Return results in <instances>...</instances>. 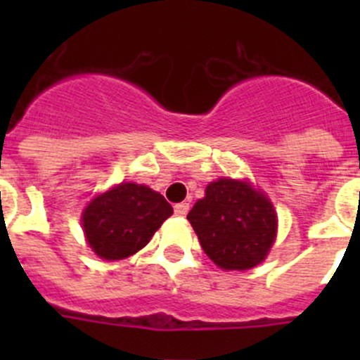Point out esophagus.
Returning <instances> with one entry per match:
<instances>
[{
  "label": "esophagus",
  "mask_w": 360,
  "mask_h": 360,
  "mask_svg": "<svg viewBox=\"0 0 360 360\" xmlns=\"http://www.w3.org/2000/svg\"><path fill=\"white\" fill-rule=\"evenodd\" d=\"M188 210H190V203H186V202H181V203H176V205H174V214L179 217L186 216Z\"/></svg>",
  "instance_id": "1"
}]
</instances>
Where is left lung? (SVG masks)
Returning a JSON list of instances; mask_svg holds the SVG:
<instances>
[{
	"label": "left lung",
	"instance_id": "8db88e82",
	"mask_svg": "<svg viewBox=\"0 0 360 360\" xmlns=\"http://www.w3.org/2000/svg\"><path fill=\"white\" fill-rule=\"evenodd\" d=\"M203 252L223 270H249L264 259L277 216L261 191L233 179L214 181L188 214Z\"/></svg>",
	"mask_w": 360,
	"mask_h": 360
}]
</instances>
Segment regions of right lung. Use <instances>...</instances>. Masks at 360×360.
I'll list each match as a JSON object with an SVG mask.
<instances>
[{"mask_svg": "<svg viewBox=\"0 0 360 360\" xmlns=\"http://www.w3.org/2000/svg\"><path fill=\"white\" fill-rule=\"evenodd\" d=\"M172 205L143 184L122 183L89 203L83 212V230L89 245L108 261L123 259L151 240Z\"/></svg>", "mask_w": 360, "mask_h": 360, "instance_id": "obj_1", "label": "right lung"}]
</instances>
